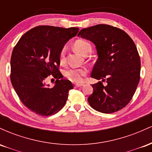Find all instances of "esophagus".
I'll return each instance as SVG.
<instances>
[{
	"label": "esophagus",
	"instance_id": "esophagus-1",
	"mask_svg": "<svg viewBox=\"0 0 152 152\" xmlns=\"http://www.w3.org/2000/svg\"><path fill=\"white\" fill-rule=\"evenodd\" d=\"M83 85H84V84H83V83H75V86H76V87L83 86Z\"/></svg>",
	"mask_w": 152,
	"mask_h": 152
}]
</instances>
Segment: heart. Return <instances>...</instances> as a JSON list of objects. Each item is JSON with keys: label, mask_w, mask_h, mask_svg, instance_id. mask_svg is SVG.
Returning <instances> with one entry per match:
<instances>
[{"label": "heart", "mask_w": 152, "mask_h": 152, "mask_svg": "<svg viewBox=\"0 0 152 152\" xmlns=\"http://www.w3.org/2000/svg\"><path fill=\"white\" fill-rule=\"evenodd\" d=\"M74 49L83 56L89 54L91 50V46L88 41L84 40H78L74 43ZM66 59V48H62L59 53V61L61 63H64ZM86 74L85 69H69L64 72L66 78L73 82H81L83 79V76Z\"/></svg>", "instance_id": "b5f03b06"}]
</instances>
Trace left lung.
<instances>
[{"label":"left lung","mask_w":152,"mask_h":152,"mask_svg":"<svg viewBox=\"0 0 152 152\" xmlns=\"http://www.w3.org/2000/svg\"><path fill=\"white\" fill-rule=\"evenodd\" d=\"M78 36L91 41L98 54L91 77L106 78L92 85L88 98L90 106L99 112L111 114L129 103L140 79L141 61L136 45L121 29L105 24L91 26L79 31Z\"/></svg>","instance_id":"obj_1"}]
</instances>
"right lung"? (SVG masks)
Masks as SVG:
<instances>
[{
    "instance_id": "1",
    "label": "right lung",
    "mask_w": 152,
    "mask_h": 152,
    "mask_svg": "<svg viewBox=\"0 0 152 152\" xmlns=\"http://www.w3.org/2000/svg\"><path fill=\"white\" fill-rule=\"evenodd\" d=\"M79 28L40 26L22 36L10 58V81L26 107L41 116L56 114L67 101L72 83L58 70L59 53ZM57 78L53 88L45 83L48 75Z\"/></svg>"
}]
</instances>
